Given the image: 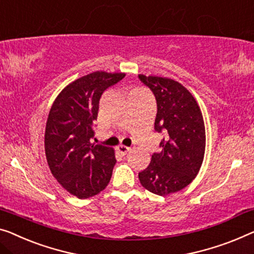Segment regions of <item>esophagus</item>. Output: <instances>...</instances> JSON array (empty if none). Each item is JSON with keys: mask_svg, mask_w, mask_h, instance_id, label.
I'll list each match as a JSON object with an SVG mask.
<instances>
[{"mask_svg": "<svg viewBox=\"0 0 254 254\" xmlns=\"http://www.w3.org/2000/svg\"><path fill=\"white\" fill-rule=\"evenodd\" d=\"M117 150H119V153H120V154L126 155V154L127 153V151H130V147H127V146L121 145V146L117 147Z\"/></svg>", "mask_w": 254, "mask_h": 254, "instance_id": "34e87169", "label": "esophagus"}]
</instances>
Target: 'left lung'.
Segmentation results:
<instances>
[{"label": "left lung", "mask_w": 254, "mask_h": 254, "mask_svg": "<svg viewBox=\"0 0 254 254\" xmlns=\"http://www.w3.org/2000/svg\"><path fill=\"white\" fill-rule=\"evenodd\" d=\"M139 79L154 93V128L165 135L161 151L151 155L139 180L147 190L165 196L181 190L197 176L205 151V127L195 98L179 82L142 74Z\"/></svg>", "instance_id": "8db88e82"}]
</instances>
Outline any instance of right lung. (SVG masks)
<instances>
[{
  "label": "right lung",
  "instance_id": "right-lung-1",
  "mask_svg": "<svg viewBox=\"0 0 254 254\" xmlns=\"http://www.w3.org/2000/svg\"><path fill=\"white\" fill-rule=\"evenodd\" d=\"M124 73L94 71L68 84L56 98L45 127V156L51 173L78 198L99 194L116 163L114 149L92 145L101 94Z\"/></svg>",
  "mask_w": 254,
  "mask_h": 254
}]
</instances>
